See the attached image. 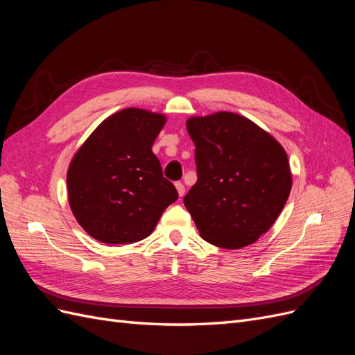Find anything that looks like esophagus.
<instances>
[{"instance_id": "1", "label": "esophagus", "mask_w": 355, "mask_h": 355, "mask_svg": "<svg viewBox=\"0 0 355 355\" xmlns=\"http://www.w3.org/2000/svg\"><path fill=\"white\" fill-rule=\"evenodd\" d=\"M175 187H176V189H178L179 197H184V196H185V187H184V184H182V182H176Z\"/></svg>"}]
</instances>
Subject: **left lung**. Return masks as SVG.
I'll use <instances>...</instances> for the list:
<instances>
[{"mask_svg": "<svg viewBox=\"0 0 355 355\" xmlns=\"http://www.w3.org/2000/svg\"><path fill=\"white\" fill-rule=\"evenodd\" d=\"M197 184L184 198L201 237L241 249L272 227L292 189L287 154L249 118L234 112L192 116Z\"/></svg>", "mask_w": 355, "mask_h": 355, "instance_id": "8db88e82", "label": "left lung"}]
</instances>
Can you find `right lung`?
Instances as JSON below:
<instances>
[{
    "label": "right lung",
    "mask_w": 355,
    "mask_h": 355,
    "mask_svg": "<svg viewBox=\"0 0 355 355\" xmlns=\"http://www.w3.org/2000/svg\"><path fill=\"white\" fill-rule=\"evenodd\" d=\"M164 124L161 114L123 110L102 121L73 155L67 175L69 206L93 239L141 241L178 200L153 153Z\"/></svg>",
    "instance_id": "1"
}]
</instances>
